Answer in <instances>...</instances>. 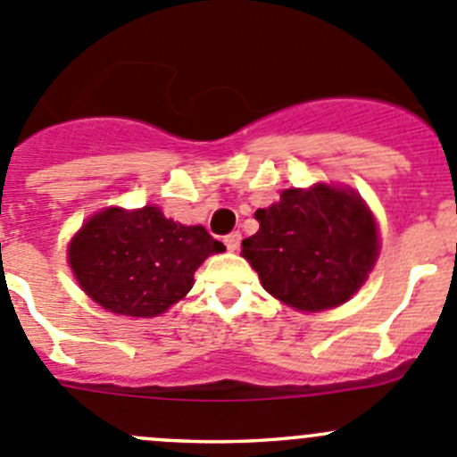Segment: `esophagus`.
<instances>
[{"mask_svg": "<svg viewBox=\"0 0 457 457\" xmlns=\"http://www.w3.org/2000/svg\"><path fill=\"white\" fill-rule=\"evenodd\" d=\"M238 245H241V232H232L225 237V247H228L229 252H237Z\"/></svg>", "mask_w": 457, "mask_h": 457, "instance_id": "obj_1", "label": "esophagus"}]
</instances>
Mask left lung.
<instances>
[{
  "label": "left lung",
  "instance_id": "1",
  "mask_svg": "<svg viewBox=\"0 0 457 457\" xmlns=\"http://www.w3.org/2000/svg\"><path fill=\"white\" fill-rule=\"evenodd\" d=\"M261 223L243 241V256L262 287L298 312H325L347 303L378 258V228L352 190L318 186L283 190L280 201L256 210Z\"/></svg>",
  "mask_w": 457,
  "mask_h": 457
}]
</instances>
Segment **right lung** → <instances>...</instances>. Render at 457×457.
Segmentation results:
<instances>
[{
	"instance_id": "obj_1",
	"label": "right lung",
	"mask_w": 457,
	"mask_h": 457,
	"mask_svg": "<svg viewBox=\"0 0 457 457\" xmlns=\"http://www.w3.org/2000/svg\"><path fill=\"white\" fill-rule=\"evenodd\" d=\"M223 250L203 225L174 223L154 205L132 212L108 207L72 237L68 262L81 289L104 310L152 318L181 301L201 262Z\"/></svg>"
}]
</instances>
